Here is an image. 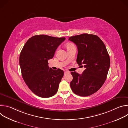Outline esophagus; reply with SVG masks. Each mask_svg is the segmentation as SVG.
<instances>
[{"mask_svg":"<svg viewBox=\"0 0 128 128\" xmlns=\"http://www.w3.org/2000/svg\"><path fill=\"white\" fill-rule=\"evenodd\" d=\"M64 73H65V74H67V73H69V71H65Z\"/></svg>","mask_w":128,"mask_h":128,"instance_id":"34e87169","label":"esophagus"}]
</instances>
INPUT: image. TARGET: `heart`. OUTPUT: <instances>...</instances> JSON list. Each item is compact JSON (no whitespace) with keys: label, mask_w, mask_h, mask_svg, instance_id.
<instances>
[{"label":"heart","mask_w":128,"mask_h":128,"mask_svg":"<svg viewBox=\"0 0 128 128\" xmlns=\"http://www.w3.org/2000/svg\"><path fill=\"white\" fill-rule=\"evenodd\" d=\"M74 46V44H72V43H69L67 44V48H69V47H71V46Z\"/></svg>","instance_id":"obj_1"}]
</instances>
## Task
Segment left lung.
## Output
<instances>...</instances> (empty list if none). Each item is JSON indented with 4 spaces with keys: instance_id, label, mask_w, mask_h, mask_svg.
<instances>
[{
    "instance_id": "8db88e82",
    "label": "left lung",
    "mask_w": 128,
    "mask_h": 128,
    "mask_svg": "<svg viewBox=\"0 0 128 128\" xmlns=\"http://www.w3.org/2000/svg\"><path fill=\"white\" fill-rule=\"evenodd\" d=\"M69 40L78 47V64H83L85 68L82 74L75 71L71 73L73 76L71 88L80 96L92 95L104 84L110 67V57L106 46L98 36L93 34L73 36Z\"/></svg>"
}]
</instances>
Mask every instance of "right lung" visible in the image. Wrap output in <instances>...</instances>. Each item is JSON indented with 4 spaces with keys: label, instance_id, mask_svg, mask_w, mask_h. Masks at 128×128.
<instances>
[{
    "label": "right lung",
    "instance_id": "1",
    "mask_svg": "<svg viewBox=\"0 0 128 128\" xmlns=\"http://www.w3.org/2000/svg\"><path fill=\"white\" fill-rule=\"evenodd\" d=\"M65 40V38L35 35L27 41L21 52L19 63L23 78L29 89L39 97L48 98L57 92L64 71L50 68L48 60L53 58Z\"/></svg>",
    "mask_w": 128,
    "mask_h": 128
}]
</instances>
